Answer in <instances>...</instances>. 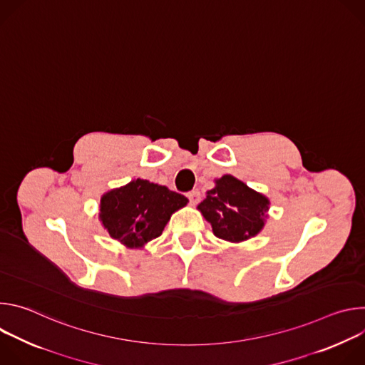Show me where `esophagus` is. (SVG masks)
I'll list each match as a JSON object with an SVG mask.
<instances>
[{
  "label": "esophagus",
  "mask_w": 365,
  "mask_h": 365,
  "mask_svg": "<svg viewBox=\"0 0 365 365\" xmlns=\"http://www.w3.org/2000/svg\"><path fill=\"white\" fill-rule=\"evenodd\" d=\"M187 199L190 205H196L200 202V192L199 190H192L187 193Z\"/></svg>",
  "instance_id": "34e87169"
}]
</instances>
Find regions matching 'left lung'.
<instances>
[{
    "instance_id": "obj_1",
    "label": "left lung",
    "mask_w": 365,
    "mask_h": 365,
    "mask_svg": "<svg viewBox=\"0 0 365 365\" xmlns=\"http://www.w3.org/2000/svg\"><path fill=\"white\" fill-rule=\"evenodd\" d=\"M270 200L231 175L215 180L197 205L214 234L230 242H241L257 235L264 227Z\"/></svg>"
}]
</instances>
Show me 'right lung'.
<instances>
[{
    "mask_svg": "<svg viewBox=\"0 0 365 365\" xmlns=\"http://www.w3.org/2000/svg\"><path fill=\"white\" fill-rule=\"evenodd\" d=\"M187 202L166 186L135 179L101 197L99 220L114 240L128 248H141L158 238L172 214Z\"/></svg>",
    "mask_w": 365,
    "mask_h": 365,
    "instance_id": "right-lung-1",
    "label": "right lung"
}]
</instances>
